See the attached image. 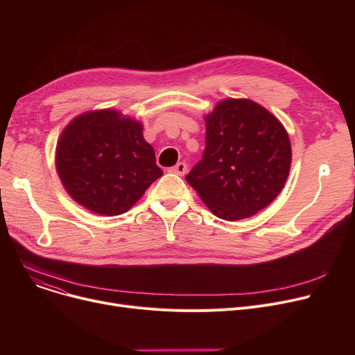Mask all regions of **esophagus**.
Returning <instances> with one entry per match:
<instances>
[{"instance_id": "1", "label": "esophagus", "mask_w": 355, "mask_h": 355, "mask_svg": "<svg viewBox=\"0 0 355 355\" xmlns=\"http://www.w3.org/2000/svg\"><path fill=\"white\" fill-rule=\"evenodd\" d=\"M170 173L177 174V175H184L185 173H187V164H185V162H178L175 166L171 168Z\"/></svg>"}]
</instances>
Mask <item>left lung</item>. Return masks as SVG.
<instances>
[{"label": "left lung", "instance_id": "obj_1", "mask_svg": "<svg viewBox=\"0 0 355 355\" xmlns=\"http://www.w3.org/2000/svg\"><path fill=\"white\" fill-rule=\"evenodd\" d=\"M291 157L286 130L270 112L253 101L226 99L206 118V148L185 180L217 217L236 221L282 191Z\"/></svg>", "mask_w": 355, "mask_h": 355}]
</instances>
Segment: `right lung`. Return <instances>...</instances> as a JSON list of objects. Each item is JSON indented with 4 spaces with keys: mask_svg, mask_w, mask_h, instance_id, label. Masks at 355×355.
Masks as SVG:
<instances>
[{
    "mask_svg": "<svg viewBox=\"0 0 355 355\" xmlns=\"http://www.w3.org/2000/svg\"><path fill=\"white\" fill-rule=\"evenodd\" d=\"M55 159L71 198L103 216L128 211L162 175L142 125L109 109L71 121L60 135Z\"/></svg>",
    "mask_w": 355,
    "mask_h": 355,
    "instance_id": "1",
    "label": "right lung"
}]
</instances>
